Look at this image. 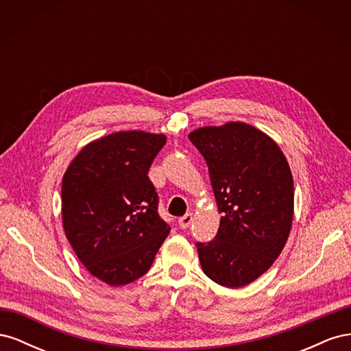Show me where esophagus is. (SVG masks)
I'll use <instances>...</instances> for the list:
<instances>
[{
  "label": "esophagus",
  "mask_w": 351,
  "mask_h": 351,
  "mask_svg": "<svg viewBox=\"0 0 351 351\" xmlns=\"http://www.w3.org/2000/svg\"><path fill=\"white\" fill-rule=\"evenodd\" d=\"M192 221H193V215L192 214H186L184 217H182V218L178 219V226H180V228L186 230L190 224H192Z\"/></svg>",
  "instance_id": "obj_1"
}]
</instances>
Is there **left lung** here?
<instances>
[{"label": "left lung", "instance_id": "1", "mask_svg": "<svg viewBox=\"0 0 351 351\" xmlns=\"http://www.w3.org/2000/svg\"><path fill=\"white\" fill-rule=\"evenodd\" d=\"M204 155L217 200L215 239L197 243L206 277L228 289L258 280L280 256L294 215V184L287 158L272 137L243 121L189 133Z\"/></svg>", "mask_w": 351, "mask_h": 351}]
</instances>
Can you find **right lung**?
I'll return each mask as SVG.
<instances>
[{
	"mask_svg": "<svg viewBox=\"0 0 351 351\" xmlns=\"http://www.w3.org/2000/svg\"><path fill=\"white\" fill-rule=\"evenodd\" d=\"M167 136L117 132L82 147L62 176V228L79 261L111 287L149 271L169 227L147 171Z\"/></svg>",
	"mask_w": 351,
	"mask_h": 351,
	"instance_id": "right-lung-1",
	"label": "right lung"
}]
</instances>
